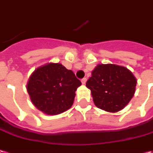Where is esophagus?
Instances as JSON below:
<instances>
[{
  "label": "esophagus",
  "mask_w": 153,
  "mask_h": 153,
  "mask_svg": "<svg viewBox=\"0 0 153 153\" xmlns=\"http://www.w3.org/2000/svg\"><path fill=\"white\" fill-rule=\"evenodd\" d=\"M86 81H87V79H86V78H83V79H81V82H82V84H83V85H85Z\"/></svg>",
  "instance_id": "1"
}]
</instances>
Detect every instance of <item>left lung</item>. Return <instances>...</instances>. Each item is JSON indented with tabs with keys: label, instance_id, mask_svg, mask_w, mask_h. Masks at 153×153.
Here are the masks:
<instances>
[{
	"label": "left lung",
	"instance_id": "obj_1",
	"mask_svg": "<svg viewBox=\"0 0 153 153\" xmlns=\"http://www.w3.org/2000/svg\"><path fill=\"white\" fill-rule=\"evenodd\" d=\"M86 82L94 105L108 112L122 110L133 97L137 79L129 69L115 64H99Z\"/></svg>",
	"mask_w": 153,
	"mask_h": 153
}]
</instances>
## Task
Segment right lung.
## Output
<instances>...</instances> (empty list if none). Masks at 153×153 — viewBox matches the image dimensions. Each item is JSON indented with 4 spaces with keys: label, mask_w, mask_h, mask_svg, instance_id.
Instances as JSON below:
<instances>
[{
    "label": "right lung",
    "mask_w": 153,
    "mask_h": 153,
    "mask_svg": "<svg viewBox=\"0 0 153 153\" xmlns=\"http://www.w3.org/2000/svg\"><path fill=\"white\" fill-rule=\"evenodd\" d=\"M80 85L72 70L61 63H48L33 72L27 89L39 111L47 115H58L72 106L75 91Z\"/></svg>",
    "instance_id": "right-lung-1"
}]
</instances>
